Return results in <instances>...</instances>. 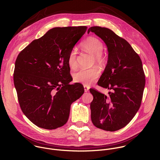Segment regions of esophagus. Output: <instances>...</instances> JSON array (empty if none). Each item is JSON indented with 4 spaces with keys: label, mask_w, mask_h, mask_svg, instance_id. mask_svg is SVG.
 Returning a JSON list of instances; mask_svg holds the SVG:
<instances>
[{
    "label": "esophagus",
    "mask_w": 160,
    "mask_h": 160,
    "mask_svg": "<svg viewBox=\"0 0 160 160\" xmlns=\"http://www.w3.org/2000/svg\"><path fill=\"white\" fill-rule=\"evenodd\" d=\"M83 87H84V90H85V92H88V90H89V87H88V86H87V85H84V86H83Z\"/></svg>",
    "instance_id": "1"
}]
</instances>
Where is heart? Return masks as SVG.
<instances>
[{
  "label": "heart",
  "instance_id": "heart-1",
  "mask_svg": "<svg viewBox=\"0 0 160 160\" xmlns=\"http://www.w3.org/2000/svg\"><path fill=\"white\" fill-rule=\"evenodd\" d=\"M82 48L93 56V62L99 64H103L106 60V58L102 52L103 43L98 38L94 37H88L82 45ZM77 52L73 49L68 58V64L71 68L77 66ZM99 70L96 67L89 69H82L73 74V80L75 82L90 85L92 84L99 75Z\"/></svg>",
  "mask_w": 160,
  "mask_h": 160
}]
</instances>
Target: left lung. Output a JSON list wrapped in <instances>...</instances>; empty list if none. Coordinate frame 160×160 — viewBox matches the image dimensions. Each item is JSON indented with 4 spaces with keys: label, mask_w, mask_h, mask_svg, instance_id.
I'll use <instances>...</instances> for the list:
<instances>
[{
    "label": "left lung",
    "mask_w": 160,
    "mask_h": 160,
    "mask_svg": "<svg viewBox=\"0 0 160 160\" xmlns=\"http://www.w3.org/2000/svg\"><path fill=\"white\" fill-rule=\"evenodd\" d=\"M106 43L108 60L98 85L112 90L106 96L90 88L91 120L99 128L113 132L125 127L138 111L145 87L142 61L130 43L109 28L92 27Z\"/></svg>",
    "instance_id": "obj_1"
}]
</instances>
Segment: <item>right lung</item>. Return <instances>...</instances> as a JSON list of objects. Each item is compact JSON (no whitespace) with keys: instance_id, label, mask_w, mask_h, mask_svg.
<instances>
[{"instance_id":"right-lung-1","label":"right lung","mask_w":160,"mask_h":160,"mask_svg":"<svg viewBox=\"0 0 160 160\" xmlns=\"http://www.w3.org/2000/svg\"><path fill=\"white\" fill-rule=\"evenodd\" d=\"M87 27H56L32 41L18 54L14 83L20 108L38 127L52 130L69 118L71 104L84 92L72 80L68 58Z\"/></svg>"}]
</instances>
